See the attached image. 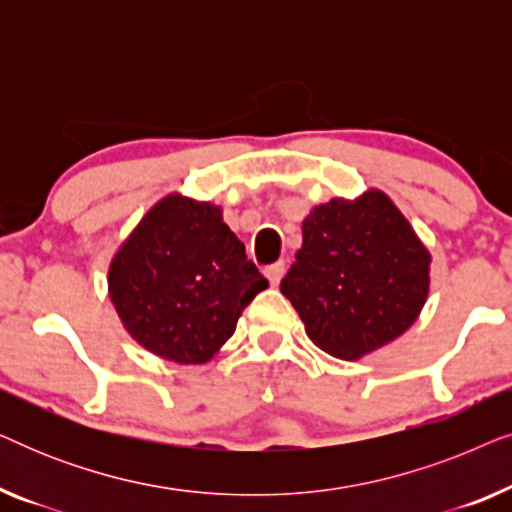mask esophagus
<instances>
[{
    "label": "esophagus",
    "instance_id": "obj_1",
    "mask_svg": "<svg viewBox=\"0 0 512 512\" xmlns=\"http://www.w3.org/2000/svg\"><path fill=\"white\" fill-rule=\"evenodd\" d=\"M284 272H286V263L277 261V263H272V265H268V268H265V277L270 279V284L277 286L279 282H282Z\"/></svg>",
    "mask_w": 512,
    "mask_h": 512
}]
</instances>
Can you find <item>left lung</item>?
<instances>
[{
    "label": "left lung",
    "mask_w": 512,
    "mask_h": 512,
    "mask_svg": "<svg viewBox=\"0 0 512 512\" xmlns=\"http://www.w3.org/2000/svg\"><path fill=\"white\" fill-rule=\"evenodd\" d=\"M429 263L394 202L368 191L314 207L282 293L314 345L359 359L412 326L429 293Z\"/></svg>",
    "instance_id": "8db88e82"
}]
</instances>
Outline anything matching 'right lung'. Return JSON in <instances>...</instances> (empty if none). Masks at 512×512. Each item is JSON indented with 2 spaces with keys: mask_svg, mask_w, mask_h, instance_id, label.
<instances>
[{
  "mask_svg": "<svg viewBox=\"0 0 512 512\" xmlns=\"http://www.w3.org/2000/svg\"><path fill=\"white\" fill-rule=\"evenodd\" d=\"M268 289L221 209L181 195L160 200L109 268V293L132 338L177 363H205Z\"/></svg>",
  "mask_w": 512,
  "mask_h": 512,
  "instance_id": "right-lung-1",
  "label": "right lung"
}]
</instances>
